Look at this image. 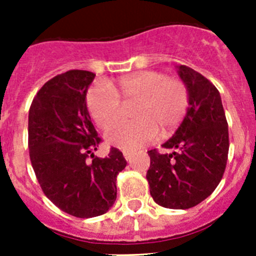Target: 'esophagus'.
Instances as JSON below:
<instances>
[{"label":"esophagus","instance_id":"obj_1","mask_svg":"<svg viewBox=\"0 0 256 256\" xmlns=\"http://www.w3.org/2000/svg\"><path fill=\"white\" fill-rule=\"evenodd\" d=\"M122 154H124V157H125V158H126V161H130L131 157L134 156L132 152H128V151H124Z\"/></svg>","mask_w":256,"mask_h":256}]
</instances>
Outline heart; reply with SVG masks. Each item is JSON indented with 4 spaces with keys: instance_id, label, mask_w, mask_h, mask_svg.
Wrapping results in <instances>:
<instances>
[{
    "instance_id": "1",
    "label": "heart",
    "mask_w": 256,
    "mask_h": 256,
    "mask_svg": "<svg viewBox=\"0 0 256 256\" xmlns=\"http://www.w3.org/2000/svg\"><path fill=\"white\" fill-rule=\"evenodd\" d=\"M120 97L126 104H136L132 123H118L105 132L110 146L135 151L151 142L157 131L167 135L180 125L190 105V92L180 80L158 72H140L115 82H95L86 94L90 115L106 128L120 113Z\"/></svg>"
}]
</instances>
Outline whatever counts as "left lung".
<instances>
[{
    "mask_svg": "<svg viewBox=\"0 0 256 256\" xmlns=\"http://www.w3.org/2000/svg\"><path fill=\"white\" fill-rule=\"evenodd\" d=\"M176 70L190 105L176 132L162 144L171 154L148 151L146 178L157 204L188 209L209 197L223 177L229 151L228 122L220 94L207 78L186 66Z\"/></svg>",
    "mask_w": 256,
    "mask_h": 256,
    "instance_id": "obj_1",
    "label": "left lung"
}]
</instances>
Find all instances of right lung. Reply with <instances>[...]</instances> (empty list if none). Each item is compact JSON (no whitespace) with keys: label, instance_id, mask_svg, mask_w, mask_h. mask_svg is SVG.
I'll return each instance as SVG.
<instances>
[{"label":"right lung","instance_id":"1","mask_svg":"<svg viewBox=\"0 0 256 256\" xmlns=\"http://www.w3.org/2000/svg\"><path fill=\"white\" fill-rule=\"evenodd\" d=\"M94 78L88 70L54 76L37 92L28 115V147L38 182L56 207L78 218L102 216L112 207L116 176L128 164L114 147L105 158L92 154L100 142L86 106Z\"/></svg>","mask_w":256,"mask_h":256}]
</instances>
